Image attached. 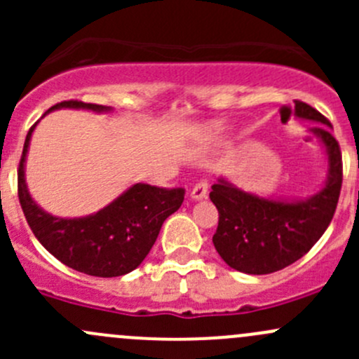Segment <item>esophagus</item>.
Here are the masks:
<instances>
[{"instance_id":"1","label":"esophagus","mask_w":359,"mask_h":359,"mask_svg":"<svg viewBox=\"0 0 359 359\" xmlns=\"http://www.w3.org/2000/svg\"><path fill=\"white\" fill-rule=\"evenodd\" d=\"M206 193H208V184H206L205 180H200V182L194 186V189L191 191V198H193V200H203V198L206 196Z\"/></svg>"}]
</instances>
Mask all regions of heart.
Masks as SVG:
<instances>
[{"mask_svg": "<svg viewBox=\"0 0 359 359\" xmlns=\"http://www.w3.org/2000/svg\"><path fill=\"white\" fill-rule=\"evenodd\" d=\"M210 128H212V132H220V130H222V123H215V125H212Z\"/></svg>", "mask_w": 359, "mask_h": 359, "instance_id": "obj_1", "label": "heart"}]
</instances>
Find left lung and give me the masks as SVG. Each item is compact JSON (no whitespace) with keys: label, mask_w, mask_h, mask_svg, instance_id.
<instances>
[{"label":"left lung","mask_w":359,"mask_h":359,"mask_svg":"<svg viewBox=\"0 0 359 359\" xmlns=\"http://www.w3.org/2000/svg\"><path fill=\"white\" fill-rule=\"evenodd\" d=\"M295 116L323 126H314L328 154V180L323 189L306 201H276L259 198L219 179L210 200L219 210L213 245L224 262L247 274H269L299 260L323 236L339 203L342 187V154L339 142L324 125L330 121L295 100Z\"/></svg>","instance_id":"left-lung-1"}]
</instances>
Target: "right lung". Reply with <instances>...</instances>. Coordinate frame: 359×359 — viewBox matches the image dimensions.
Segmentation results:
<instances>
[{
  "mask_svg": "<svg viewBox=\"0 0 359 359\" xmlns=\"http://www.w3.org/2000/svg\"><path fill=\"white\" fill-rule=\"evenodd\" d=\"M72 109L109 111L99 104L64 100L48 111ZM36 123L27 132L17 172L19 201L29 227L55 259L71 269L99 278H114L140 266L156 241L166 217L180 208L182 187H156L135 184L111 205L81 219H59L43 212L29 194L24 180V161Z\"/></svg>",
  "mask_w": 359,
  "mask_h": 359,
  "instance_id": "1",
  "label": "right lung"
}]
</instances>
